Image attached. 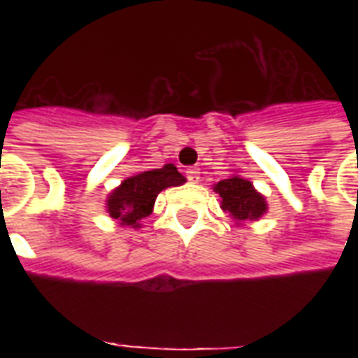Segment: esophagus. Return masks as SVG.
Segmentation results:
<instances>
[{
    "instance_id": "esophagus-1",
    "label": "esophagus",
    "mask_w": 358,
    "mask_h": 358,
    "mask_svg": "<svg viewBox=\"0 0 358 358\" xmlns=\"http://www.w3.org/2000/svg\"><path fill=\"white\" fill-rule=\"evenodd\" d=\"M185 178L189 180L191 184H196V182L201 180V171H199V169H196V167L187 169V171H185Z\"/></svg>"
}]
</instances>
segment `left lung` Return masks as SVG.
Here are the masks:
<instances>
[{"instance_id":"left-lung-1","label":"left lung","mask_w":358,"mask_h":358,"mask_svg":"<svg viewBox=\"0 0 358 358\" xmlns=\"http://www.w3.org/2000/svg\"><path fill=\"white\" fill-rule=\"evenodd\" d=\"M215 191L223 199V210L238 221L262 217L267 210L266 199L256 193L249 180L232 176L215 184Z\"/></svg>"}]
</instances>
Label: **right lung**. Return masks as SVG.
<instances>
[{"label": "right lung", "instance_id": "obj_1", "mask_svg": "<svg viewBox=\"0 0 358 358\" xmlns=\"http://www.w3.org/2000/svg\"><path fill=\"white\" fill-rule=\"evenodd\" d=\"M184 182L185 178L173 163H167L162 169H152V171L135 174L131 178L124 180L120 187H117L109 195V215L120 221V224L137 229L141 219L148 217L152 213L159 191L171 185H182Z\"/></svg>", "mask_w": 358, "mask_h": 358}]
</instances>
